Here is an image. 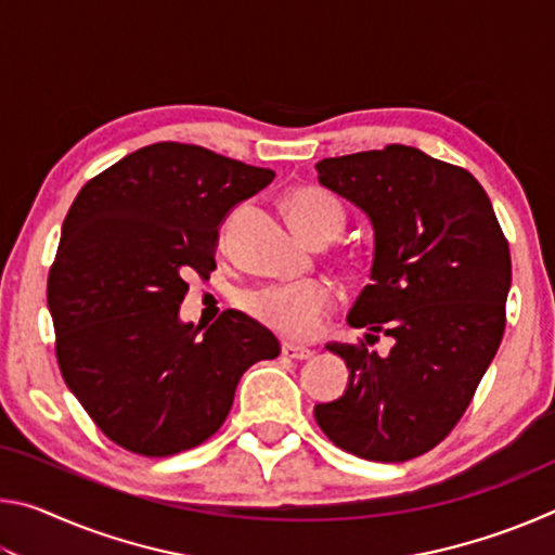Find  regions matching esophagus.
<instances>
[{
    "mask_svg": "<svg viewBox=\"0 0 555 555\" xmlns=\"http://www.w3.org/2000/svg\"><path fill=\"white\" fill-rule=\"evenodd\" d=\"M281 352L291 357V360H308V357H313L311 347L296 345V343H284V345H281Z\"/></svg>",
    "mask_w": 555,
    "mask_h": 555,
    "instance_id": "esophagus-1",
    "label": "esophagus"
}]
</instances>
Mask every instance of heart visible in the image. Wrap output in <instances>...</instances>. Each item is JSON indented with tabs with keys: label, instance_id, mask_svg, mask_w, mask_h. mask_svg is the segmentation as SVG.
<instances>
[{
	"label": "heart",
	"instance_id": "1",
	"mask_svg": "<svg viewBox=\"0 0 555 555\" xmlns=\"http://www.w3.org/2000/svg\"><path fill=\"white\" fill-rule=\"evenodd\" d=\"M286 208L296 228L311 234L325 224L343 230L345 208L331 191L321 185H300L288 193ZM343 298L340 286L327 279L300 281V284H274L244 296V308L251 318L294 340L315 335L325 318L335 311Z\"/></svg>",
	"mask_w": 555,
	"mask_h": 555
}]
</instances>
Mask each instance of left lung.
Instances as JSON below:
<instances>
[{
  "instance_id": "obj_1",
  "label": "left lung",
  "mask_w": 555,
  "mask_h": 555,
  "mask_svg": "<svg viewBox=\"0 0 555 555\" xmlns=\"http://www.w3.org/2000/svg\"><path fill=\"white\" fill-rule=\"evenodd\" d=\"M318 181L370 215L372 284L347 323L387 357L327 343L350 384L318 403L315 421L337 448L374 463H403L436 448L463 416L494 360L512 286L509 242L485 188L465 168L389 144L315 164Z\"/></svg>"
}]
</instances>
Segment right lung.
I'll return each instance as SVG.
<instances>
[{
	"instance_id": "obj_1",
	"label": "right lung",
	"mask_w": 555,
	"mask_h": 555,
	"mask_svg": "<svg viewBox=\"0 0 555 555\" xmlns=\"http://www.w3.org/2000/svg\"><path fill=\"white\" fill-rule=\"evenodd\" d=\"M274 181L210 149L158 142L90 178L65 215L49 271L55 357L95 426L129 453L201 446L234 389L281 345L224 311L208 331L178 321L191 274L210 276L222 220Z\"/></svg>"
}]
</instances>
